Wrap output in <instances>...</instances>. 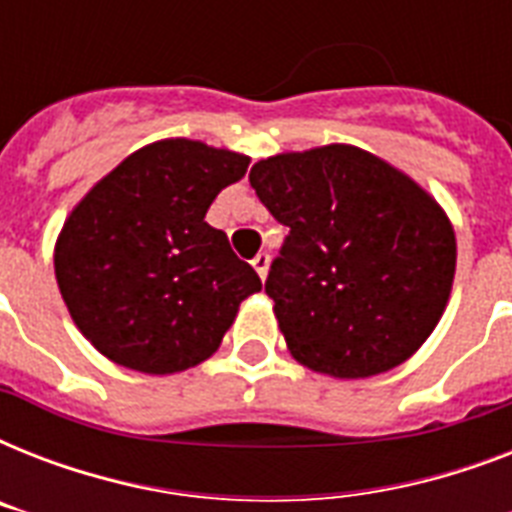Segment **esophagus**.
Instances as JSON below:
<instances>
[{
    "label": "esophagus",
    "mask_w": 512,
    "mask_h": 512,
    "mask_svg": "<svg viewBox=\"0 0 512 512\" xmlns=\"http://www.w3.org/2000/svg\"><path fill=\"white\" fill-rule=\"evenodd\" d=\"M252 265H255L257 276H260V279H265V276H268V265H271V255H268V252H260V255L252 260Z\"/></svg>",
    "instance_id": "1"
}]
</instances>
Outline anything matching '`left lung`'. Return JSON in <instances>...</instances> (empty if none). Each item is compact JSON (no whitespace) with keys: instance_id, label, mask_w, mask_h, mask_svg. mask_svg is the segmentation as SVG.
<instances>
[{"instance_id":"obj_1","label":"left lung","mask_w":512,"mask_h":512,"mask_svg":"<svg viewBox=\"0 0 512 512\" xmlns=\"http://www.w3.org/2000/svg\"><path fill=\"white\" fill-rule=\"evenodd\" d=\"M249 183L289 228L265 292L300 364L358 380L428 340L452 292L457 244L420 185L353 146L271 156Z\"/></svg>"}]
</instances>
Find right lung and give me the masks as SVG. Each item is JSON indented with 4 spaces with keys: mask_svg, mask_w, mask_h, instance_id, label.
Instances as JSON below:
<instances>
[{
    "mask_svg": "<svg viewBox=\"0 0 512 512\" xmlns=\"http://www.w3.org/2000/svg\"><path fill=\"white\" fill-rule=\"evenodd\" d=\"M249 159L196 140L127 156L63 225L55 276L82 335L119 366L183 372L209 358L241 300L263 289L228 236L204 220Z\"/></svg>",
    "mask_w": 512,
    "mask_h": 512,
    "instance_id": "add662e5",
    "label": "right lung"
}]
</instances>
